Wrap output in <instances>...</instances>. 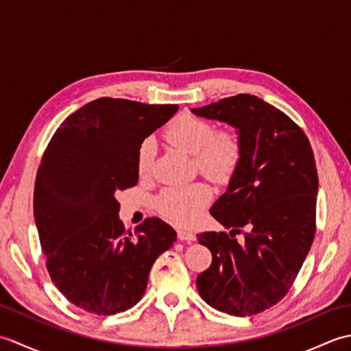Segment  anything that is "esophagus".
Wrapping results in <instances>:
<instances>
[{
	"instance_id": "esophagus-1",
	"label": "esophagus",
	"mask_w": 351,
	"mask_h": 351,
	"mask_svg": "<svg viewBox=\"0 0 351 351\" xmlns=\"http://www.w3.org/2000/svg\"><path fill=\"white\" fill-rule=\"evenodd\" d=\"M178 238H180L181 241H185V243L196 241V235L190 232V230H187V229H178Z\"/></svg>"
}]
</instances>
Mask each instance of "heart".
I'll return each instance as SVG.
<instances>
[{
  "label": "heart",
  "instance_id": "obj_1",
  "mask_svg": "<svg viewBox=\"0 0 351 351\" xmlns=\"http://www.w3.org/2000/svg\"><path fill=\"white\" fill-rule=\"evenodd\" d=\"M167 141L180 151L195 155L199 170L215 182L229 181L241 161V141L234 131L217 130L204 119L181 114L171 122L166 132ZM155 146L151 138L140 145L137 152V171L146 176L151 170ZM213 191L205 182H193L162 190L156 197L158 211L178 225L196 223L210 204Z\"/></svg>",
  "mask_w": 351,
  "mask_h": 351
}]
</instances>
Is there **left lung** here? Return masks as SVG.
<instances>
[{
	"instance_id": "obj_1",
	"label": "left lung",
	"mask_w": 351,
	"mask_h": 351,
	"mask_svg": "<svg viewBox=\"0 0 351 351\" xmlns=\"http://www.w3.org/2000/svg\"><path fill=\"white\" fill-rule=\"evenodd\" d=\"M191 111L237 128L241 161L210 213L231 236L248 229L243 245L226 232L197 234L213 255L197 291L217 311L255 315L285 297L314 241V152L300 126L258 96L241 93Z\"/></svg>"
}]
</instances>
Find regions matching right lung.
<instances>
[{
	"mask_svg": "<svg viewBox=\"0 0 351 351\" xmlns=\"http://www.w3.org/2000/svg\"><path fill=\"white\" fill-rule=\"evenodd\" d=\"M178 106L99 98L58 126L34 184V220L51 280L75 306L114 315L143 297L149 271L176 232L158 217L126 232L116 193L138 182L143 140Z\"/></svg>",
	"mask_w": 351,
	"mask_h": 351,
	"instance_id": "add662e5",
	"label": "right lung"
}]
</instances>
